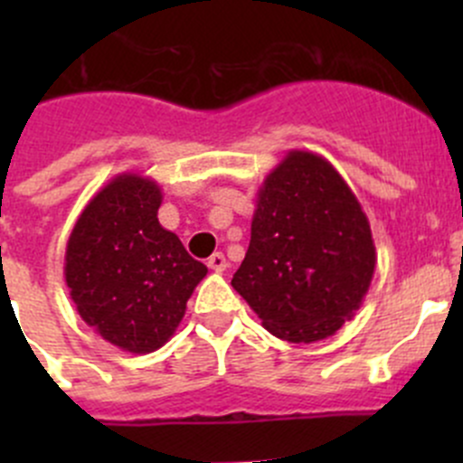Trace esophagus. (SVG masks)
Segmentation results:
<instances>
[{
    "label": "esophagus",
    "mask_w": 463,
    "mask_h": 463,
    "mask_svg": "<svg viewBox=\"0 0 463 463\" xmlns=\"http://www.w3.org/2000/svg\"><path fill=\"white\" fill-rule=\"evenodd\" d=\"M205 264H208V269H213V270H217V273H222V270H226L228 261H226V258H223V253H213L208 258V261H205Z\"/></svg>",
    "instance_id": "34e87169"
}]
</instances>
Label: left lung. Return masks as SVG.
<instances>
[{
	"mask_svg": "<svg viewBox=\"0 0 463 463\" xmlns=\"http://www.w3.org/2000/svg\"><path fill=\"white\" fill-rule=\"evenodd\" d=\"M374 269L370 219L347 181L320 154L287 152L258 190L232 288L273 335L316 343L361 309Z\"/></svg>",
	"mask_w": 463,
	"mask_h": 463,
	"instance_id": "8db88e82",
	"label": "left lung"
}]
</instances>
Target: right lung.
I'll return each mask as SVG.
<instances>
[{
  "mask_svg": "<svg viewBox=\"0 0 463 463\" xmlns=\"http://www.w3.org/2000/svg\"><path fill=\"white\" fill-rule=\"evenodd\" d=\"M161 185L123 172L85 205L67 241L64 279L80 318L129 354L175 335L208 269L158 223Z\"/></svg>",
  "mask_w": 463,
  "mask_h": 463,
  "instance_id": "right-lung-1",
  "label": "right lung"
}]
</instances>
